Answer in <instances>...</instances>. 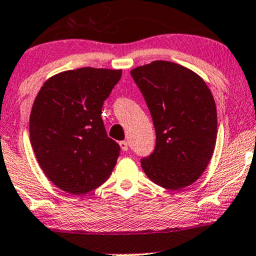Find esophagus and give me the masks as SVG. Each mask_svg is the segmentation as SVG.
Listing matches in <instances>:
<instances>
[{
	"instance_id": "34e87169",
	"label": "esophagus",
	"mask_w": 256,
	"mask_h": 256,
	"mask_svg": "<svg viewBox=\"0 0 256 256\" xmlns=\"http://www.w3.org/2000/svg\"><path fill=\"white\" fill-rule=\"evenodd\" d=\"M119 146H120V148H122V150H124V152H126L128 149V140H122V142H119Z\"/></svg>"
}]
</instances>
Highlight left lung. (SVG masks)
<instances>
[{"mask_svg": "<svg viewBox=\"0 0 256 256\" xmlns=\"http://www.w3.org/2000/svg\"><path fill=\"white\" fill-rule=\"evenodd\" d=\"M154 122V152L140 160L155 184L180 190L210 162L216 140V107L204 79L180 64L152 61L131 71Z\"/></svg>", "mask_w": 256, "mask_h": 256, "instance_id": "left-lung-1", "label": "left lung"}]
</instances>
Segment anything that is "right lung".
I'll return each instance as SVG.
<instances>
[{
  "label": "right lung",
  "mask_w": 256,
  "mask_h": 256,
  "mask_svg": "<svg viewBox=\"0 0 256 256\" xmlns=\"http://www.w3.org/2000/svg\"><path fill=\"white\" fill-rule=\"evenodd\" d=\"M122 70L84 68L43 84L30 116V140L40 168L64 192H89L107 180L120 146L107 136L102 106Z\"/></svg>",
  "instance_id": "1"
}]
</instances>
